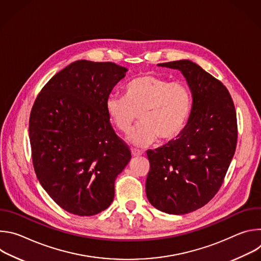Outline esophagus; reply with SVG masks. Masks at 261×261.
<instances>
[{"instance_id": "1", "label": "esophagus", "mask_w": 261, "mask_h": 261, "mask_svg": "<svg viewBox=\"0 0 261 261\" xmlns=\"http://www.w3.org/2000/svg\"><path fill=\"white\" fill-rule=\"evenodd\" d=\"M131 153H132V156H133V157H138V156H141V155H142V152H140V151H138V150H132Z\"/></svg>"}]
</instances>
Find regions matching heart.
Masks as SVG:
<instances>
[{"instance_id":"obj_1","label":"heart","mask_w":261,"mask_h":261,"mask_svg":"<svg viewBox=\"0 0 261 261\" xmlns=\"http://www.w3.org/2000/svg\"><path fill=\"white\" fill-rule=\"evenodd\" d=\"M105 107L111 123L124 134L131 131L139 114L141 123L128 139L146 146L157 138L170 141L182 132L191 114L192 95L184 83L145 74L126 86L125 97L109 96Z\"/></svg>"}]
</instances>
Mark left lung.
Returning a JSON list of instances; mask_svg holds the SVG:
<instances>
[{"label": "left lung", "mask_w": 261, "mask_h": 261, "mask_svg": "<svg viewBox=\"0 0 261 261\" xmlns=\"http://www.w3.org/2000/svg\"><path fill=\"white\" fill-rule=\"evenodd\" d=\"M158 66L181 72L192 109L175 140L146 152L145 193L157 210L184 215L205 205L221 187L236 152L237 114L225 86L199 65L180 60Z\"/></svg>", "instance_id": "obj_1"}]
</instances>
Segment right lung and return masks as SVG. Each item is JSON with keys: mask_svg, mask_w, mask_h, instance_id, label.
Segmentation results:
<instances>
[{"mask_svg": "<svg viewBox=\"0 0 261 261\" xmlns=\"http://www.w3.org/2000/svg\"><path fill=\"white\" fill-rule=\"evenodd\" d=\"M128 69L76 61L44 86L30 116L34 169L43 189L68 213L93 216L115 197V180L131 159L109 123L105 103Z\"/></svg>", "mask_w": 261, "mask_h": 261, "instance_id": "right-lung-1", "label": "right lung"}]
</instances>
